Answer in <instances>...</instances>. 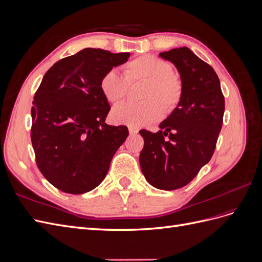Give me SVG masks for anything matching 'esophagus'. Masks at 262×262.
I'll return each instance as SVG.
<instances>
[{"label": "esophagus", "instance_id": "1", "mask_svg": "<svg viewBox=\"0 0 262 262\" xmlns=\"http://www.w3.org/2000/svg\"><path fill=\"white\" fill-rule=\"evenodd\" d=\"M129 132H130V134H136V133H138V130L134 129L133 126H129Z\"/></svg>", "mask_w": 262, "mask_h": 262}]
</instances>
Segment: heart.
<instances>
[{
    "label": "heart",
    "instance_id": "b5f03b06",
    "mask_svg": "<svg viewBox=\"0 0 262 262\" xmlns=\"http://www.w3.org/2000/svg\"><path fill=\"white\" fill-rule=\"evenodd\" d=\"M124 77L118 70L110 69L101 76L99 87L101 94L116 104L122 100L128 90V82L144 81L142 102H124L116 106L112 119L116 123L130 126H143L158 120L165 112H172L182 98L184 87L180 78L172 73L169 62L155 55H141L123 67Z\"/></svg>",
    "mask_w": 262,
    "mask_h": 262
}]
</instances>
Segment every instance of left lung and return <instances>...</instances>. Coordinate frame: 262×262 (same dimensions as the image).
Masks as SVG:
<instances>
[{
	"mask_svg": "<svg viewBox=\"0 0 262 262\" xmlns=\"http://www.w3.org/2000/svg\"><path fill=\"white\" fill-rule=\"evenodd\" d=\"M160 57L178 70L184 94L156 133L140 131L144 139L140 166L153 187L176 190L210 162L223 124L225 100L215 71L187 47Z\"/></svg>",
	"mask_w": 262,
	"mask_h": 262,
	"instance_id": "1",
	"label": "left lung"
}]
</instances>
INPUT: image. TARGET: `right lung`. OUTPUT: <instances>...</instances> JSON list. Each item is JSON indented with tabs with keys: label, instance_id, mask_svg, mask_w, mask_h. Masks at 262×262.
<instances>
[{
	"label": "right lung",
	"instance_id": "add662e5",
	"mask_svg": "<svg viewBox=\"0 0 262 262\" xmlns=\"http://www.w3.org/2000/svg\"><path fill=\"white\" fill-rule=\"evenodd\" d=\"M129 52L85 48L47 71L31 108V143L43 177L63 192L82 194L105 179L125 125H108L101 76L128 61Z\"/></svg>",
	"mask_w": 262,
	"mask_h": 262
}]
</instances>
